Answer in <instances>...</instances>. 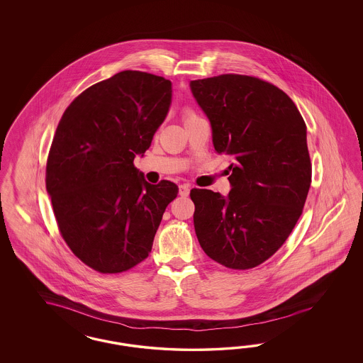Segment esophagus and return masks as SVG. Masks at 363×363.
Segmentation results:
<instances>
[{
	"label": "esophagus",
	"mask_w": 363,
	"mask_h": 363,
	"mask_svg": "<svg viewBox=\"0 0 363 363\" xmlns=\"http://www.w3.org/2000/svg\"><path fill=\"white\" fill-rule=\"evenodd\" d=\"M178 193H179L181 197H187L189 193H190V186L189 185H179Z\"/></svg>",
	"instance_id": "esophagus-1"
}]
</instances>
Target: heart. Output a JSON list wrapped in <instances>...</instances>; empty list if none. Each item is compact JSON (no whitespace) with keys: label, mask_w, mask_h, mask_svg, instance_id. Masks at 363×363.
I'll list each match as a JSON object with an SVG mask.
<instances>
[{"label":"heart","mask_w":363,"mask_h":363,"mask_svg":"<svg viewBox=\"0 0 363 363\" xmlns=\"http://www.w3.org/2000/svg\"><path fill=\"white\" fill-rule=\"evenodd\" d=\"M193 117H197L194 113H191V111H189L186 114V120H189V118H193Z\"/></svg>","instance_id":"b5f03b06"}]
</instances>
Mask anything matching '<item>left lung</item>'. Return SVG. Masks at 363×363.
I'll list each match as a JSON object with an SVG mask.
<instances>
[{"instance_id":"left-lung-1","label":"left lung","mask_w":363,"mask_h":363,"mask_svg":"<svg viewBox=\"0 0 363 363\" xmlns=\"http://www.w3.org/2000/svg\"><path fill=\"white\" fill-rule=\"evenodd\" d=\"M218 154L233 158L225 197L191 189L194 229L216 262L246 270L284 245L302 214L311 184L306 125L274 85L240 74L190 81Z\"/></svg>"}]
</instances>
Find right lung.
Instances as JSON below:
<instances>
[{"label":"right lung","instance_id":"add662e5","mask_svg":"<svg viewBox=\"0 0 363 363\" xmlns=\"http://www.w3.org/2000/svg\"><path fill=\"white\" fill-rule=\"evenodd\" d=\"M172 82L123 70L82 91L57 126L46 190L60 231L78 258L99 273H121L149 255L170 181L149 184L134 167L172 104Z\"/></svg>","mask_w":363,"mask_h":363}]
</instances>
